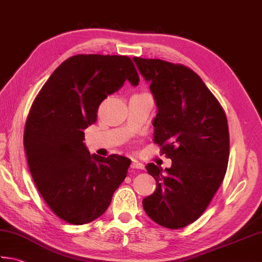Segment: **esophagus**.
<instances>
[{"mask_svg":"<svg viewBox=\"0 0 262 262\" xmlns=\"http://www.w3.org/2000/svg\"><path fill=\"white\" fill-rule=\"evenodd\" d=\"M131 169H138V170H144L145 166L144 164H141V163H139L138 161H135L133 160L132 163H131Z\"/></svg>","mask_w":262,"mask_h":262,"instance_id":"1","label":"esophagus"}]
</instances>
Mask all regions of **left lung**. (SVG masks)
Segmentation results:
<instances>
[{"mask_svg": "<svg viewBox=\"0 0 262 262\" xmlns=\"http://www.w3.org/2000/svg\"><path fill=\"white\" fill-rule=\"evenodd\" d=\"M155 98L154 142L172 160L170 169H146L156 189L142 201L156 224L178 229L194 223L223 184L229 159L224 108L190 68L161 59L133 58Z\"/></svg>", "mask_w": 262, "mask_h": 262, "instance_id": "obj_1", "label": "left lung"}]
</instances>
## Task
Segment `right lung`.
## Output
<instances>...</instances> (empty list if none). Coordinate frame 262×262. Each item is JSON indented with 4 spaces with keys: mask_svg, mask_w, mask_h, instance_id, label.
Listing matches in <instances>:
<instances>
[{
    "mask_svg": "<svg viewBox=\"0 0 262 262\" xmlns=\"http://www.w3.org/2000/svg\"><path fill=\"white\" fill-rule=\"evenodd\" d=\"M126 80L139 83L129 57L76 54L51 74L29 111L24 132L29 171L49 208L68 224L99 218L125 179L131 160L90 155L83 130Z\"/></svg>",
    "mask_w": 262,
    "mask_h": 262,
    "instance_id": "right-lung-1",
    "label": "right lung"
}]
</instances>
